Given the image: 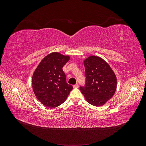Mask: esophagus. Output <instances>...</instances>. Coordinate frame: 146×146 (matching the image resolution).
Masks as SVG:
<instances>
[{"instance_id":"esophagus-1","label":"esophagus","mask_w":146,"mask_h":146,"mask_svg":"<svg viewBox=\"0 0 146 146\" xmlns=\"http://www.w3.org/2000/svg\"><path fill=\"white\" fill-rule=\"evenodd\" d=\"M73 87H74V88H78V84H76V85H74L73 86Z\"/></svg>"}]
</instances>
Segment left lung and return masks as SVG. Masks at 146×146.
Segmentation results:
<instances>
[{
    "label": "left lung",
    "instance_id": "1",
    "mask_svg": "<svg viewBox=\"0 0 146 146\" xmlns=\"http://www.w3.org/2000/svg\"><path fill=\"white\" fill-rule=\"evenodd\" d=\"M86 85L80 87L88 103L102 107L111 99L117 88V78L108 63L98 56L91 55L83 61Z\"/></svg>",
    "mask_w": 146,
    "mask_h": 146
}]
</instances>
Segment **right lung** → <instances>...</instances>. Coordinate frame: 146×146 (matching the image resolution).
Returning a JSON list of instances; mask_svg holds the SVG:
<instances>
[{
    "mask_svg": "<svg viewBox=\"0 0 146 146\" xmlns=\"http://www.w3.org/2000/svg\"><path fill=\"white\" fill-rule=\"evenodd\" d=\"M70 60L69 55L54 52L46 55L33 74L32 88L36 99L48 108H55L67 99L72 85L66 81L63 67Z\"/></svg>",
    "mask_w": 146,
    "mask_h": 146,
    "instance_id": "right-lung-1",
    "label": "right lung"
}]
</instances>
